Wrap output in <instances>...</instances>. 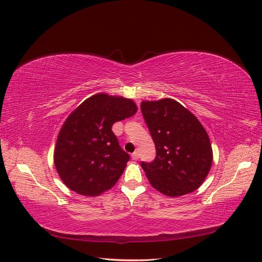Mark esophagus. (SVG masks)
<instances>
[{
  "label": "esophagus",
  "mask_w": 262,
  "mask_h": 262,
  "mask_svg": "<svg viewBox=\"0 0 262 262\" xmlns=\"http://www.w3.org/2000/svg\"><path fill=\"white\" fill-rule=\"evenodd\" d=\"M132 159H133L134 161H137V160L139 159V153H138V151H135V152L132 154Z\"/></svg>",
  "instance_id": "esophagus-1"
}]
</instances>
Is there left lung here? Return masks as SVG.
Masks as SVG:
<instances>
[{"label":"left lung","mask_w":262,"mask_h":262,"mask_svg":"<svg viewBox=\"0 0 262 262\" xmlns=\"http://www.w3.org/2000/svg\"><path fill=\"white\" fill-rule=\"evenodd\" d=\"M140 106L157 150L154 161L141 162L151 186L172 198L200 188L212 163L205 128L173 99L142 101Z\"/></svg>","instance_id":"left-lung-1"}]
</instances>
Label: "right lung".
Wrapping results in <instances>:
<instances>
[{"instance_id": "add662e5", "label": "right lung", "mask_w": 262, "mask_h": 262, "mask_svg": "<svg viewBox=\"0 0 262 262\" xmlns=\"http://www.w3.org/2000/svg\"><path fill=\"white\" fill-rule=\"evenodd\" d=\"M137 112L132 99L96 94L68 116L58 135L54 163L70 190L96 196L111 189L129 161L112 125Z\"/></svg>"}]
</instances>
